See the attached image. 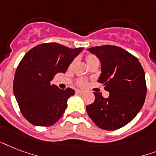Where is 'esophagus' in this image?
<instances>
[{
  "label": "esophagus",
  "instance_id": "obj_1",
  "mask_svg": "<svg viewBox=\"0 0 156 156\" xmlns=\"http://www.w3.org/2000/svg\"><path fill=\"white\" fill-rule=\"evenodd\" d=\"M76 93L77 94H83V91H82V90H80V89H76Z\"/></svg>",
  "mask_w": 156,
  "mask_h": 156
}]
</instances>
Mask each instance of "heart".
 Wrapping results in <instances>:
<instances>
[{
  "instance_id": "1",
  "label": "heart",
  "mask_w": 156,
  "mask_h": 156,
  "mask_svg": "<svg viewBox=\"0 0 156 156\" xmlns=\"http://www.w3.org/2000/svg\"><path fill=\"white\" fill-rule=\"evenodd\" d=\"M98 58H96V57L94 56V55H92V54H89L88 56L86 57V61H87V63L88 62H93V61H97ZM78 84H79V85H84V84H85V82L84 81V80H80L79 82H78Z\"/></svg>"
}]
</instances>
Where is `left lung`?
<instances>
[{
  "mask_svg": "<svg viewBox=\"0 0 156 156\" xmlns=\"http://www.w3.org/2000/svg\"><path fill=\"white\" fill-rule=\"evenodd\" d=\"M87 50L101 62L98 81L110 93L105 98L94 93V102L86 107L87 113L98 127L115 130L124 127L141 111L147 95L145 73L138 59L114 45L92 47Z\"/></svg>",
  "mask_w": 156,
  "mask_h": 156,
  "instance_id": "obj_1",
  "label": "left lung"
}]
</instances>
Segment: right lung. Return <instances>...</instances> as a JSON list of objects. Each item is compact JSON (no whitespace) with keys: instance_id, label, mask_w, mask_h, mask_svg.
Masks as SVG:
<instances>
[{"instance_id":"add662e5","label":"right lung","mask_w":156,"mask_h":156,"mask_svg":"<svg viewBox=\"0 0 156 156\" xmlns=\"http://www.w3.org/2000/svg\"><path fill=\"white\" fill-rule=\"evenodd\" d=\"M84 48L70 49L58 43L37 45L27 53L17 67L13 91L22 114L36 126H51L67 107L74 89L50 84L57 73H65Z\"/></svg>"}]
</instances>
